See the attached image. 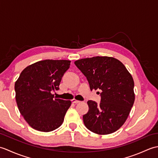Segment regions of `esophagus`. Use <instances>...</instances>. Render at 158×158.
<instances>
[{
	"label": "esophagus",
	"instance_id": "1",
	"mask_svg": "<svg viewBox=\"0 0 158 158\" xmlns=\"http://www.w3.org/2000/svg\"><path fill=\"white\" fill-rule=\"evenodd\" d=\"M72 102L73 103H75V104H78V103L81 102V101H79V100H77L75 99H73L72 100Z\"/></svg>",
	"mask_w": 158,
	"mask_h": 158
}]
</instances>
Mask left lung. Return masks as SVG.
<instances>
[{
    "mask_svg": "<svg viewBox=\"0 0 158 158\" xmlns=\"http://www.w3.org/2000/svg\"><path fill=\"white\" fill-rule=\"evenodd\" d=\"M90 89H101L100 104L88 100L89 110L83 116L85 127L98 135L115 132L125 123L135 102L134 80L119 60L96 56L75 62Z\"/></svg>",
    "mask_w": 158,
    "mask_h": 158,
    "instance_id": "obj_1",
    "label": "left lung"
}]
</instances>
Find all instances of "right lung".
<instances>
[{
	"instance_id": "right-lung-1",
	"label": "right lung",
	"mask_w": 158,
	"mask_h": 158,
	"mask_svg": "<svg viewBox=\"0 0 158 158\" xmlns=\"http://www.w3.org/2000/svg\"><path fill=\"white\" fill-rule=\"evenodd\" d=\"M70 61L45 60L26 67L15 83V99L20 113L33 129L51 132L64 122L71 102L54 98Z\"/></svg>"
}]
</instances>
